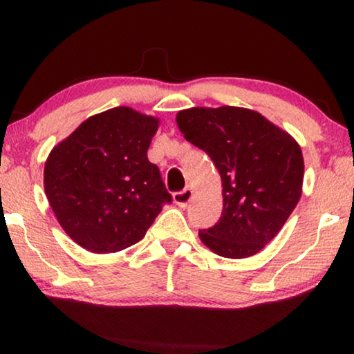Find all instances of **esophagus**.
I'll return each mask as SVG.
<instances>
[{"label": "esophagus", "instance_id": "34e87169", "mask_svg": "<svg viewBox=\"0 0 354 354\" xmlns=\"http://www.w3.org/2000/svg\"><path fill=\"white\" fill-rule=\"evenodd\" d=\"M192 198H193V192L190 188H185V190L174 193V203L180 207H187L188 203L192 201Z\"/></svg>", "mask_w": 354, "mask_h": 354}]
</instances>
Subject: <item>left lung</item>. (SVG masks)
<instances>
[{"mask_svg":"<svg viewBox=\"0 0 354 354\" xmlns=\"http://www.w3.org/2000/svg\"><path fill=\"white\" fill-rule=\"evenodd\" d=\"M176 120L221 174L224 209L216 225L200 230L201 241L230 259L259 253L301 196L304 162L297 140L256 111L235 106L183 109Z\"/></svg>","mask_w":354,"mask_h":354,"instance_id":"8db88e82","label":"left lung"}]
</instances>
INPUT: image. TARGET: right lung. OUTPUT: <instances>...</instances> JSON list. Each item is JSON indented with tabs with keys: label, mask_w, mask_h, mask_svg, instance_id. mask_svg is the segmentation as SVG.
Masks as SVG:
<instances>
[{
	"label": "right lung",
	"mask_w": 354,
	"mask_h": 354,
	"mask_svg": "<svg viewBox=\"0 0 354 354\" xmlns=\"http://www.w3.org/2000/svg\"><path fill=\"white\" fill-rule=\"evenodd\" d=\"M153 115L119 106L91 115L51 149L45 193L62 229L91 253H115L140 241L172 196L148 148Z\"/></svg>",
	"instance_id": "obj_1"
}]
</instances>
